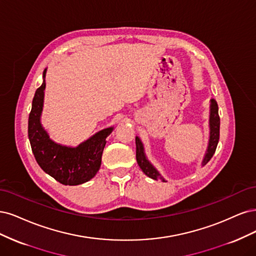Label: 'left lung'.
I'll return each instance as SVG.
<instances>
[{
    "label": "left lung",
    "instance_id": "obj_1",
    "mask_svg": "<svg viewBox=\"0 0 256 256\" xmlns=\"http://www.w3.org/2000/svg\"><path fill=\"white\" fill-rule=\"evenodd\" d=\"M210 142L208 152H206L205 158L203 160V164H206L212 158L214 153L216 151V148L219 142V130H220V118L218 114V104L215 98H212L210 101ZM136 160L139 164L140 169L142 170L146 176L153 180H162L164 182V180L160 176V173L158 172L152 164L148 162L146 158V155L144 152V146L140 142V139L136 137Z\"/></svg>",
    "mask_w": 256,
    "mask_h": 256
}]
</instances>
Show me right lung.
I'll list each match as a JSON object with an SVG mask.
<instances>
[{
	"mask_svg": "<svg viewBox=\"0 0 256 256\" xmlns=\"http://www.w3.org/2000/svg\"><path fill=\"white\" fill-rule=\"evenodd\" d=\"M46 71L44 83L35 92L28 117V138L36 162L48 174L62 185H80L92 180L100 169L102 153L112 128L98 132L76 148H68L55 144L41 126L46 88Z\"/></svg>",
	"mask_w": 256,
	"mask_h": 256,
	"instance_id": "right-lung-1",
	"label": "right lung"
}]
</instances>
